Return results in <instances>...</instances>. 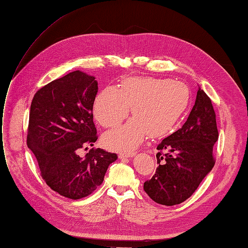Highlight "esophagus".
Returning a JSON list of instances; mask_svg holds the SVG:
<instances>
[{
  "instance_id": "1",
  "label": "esophagus",
  "mask_w": 248,
  "mask_h": 248,
  "mask_svg": "<svg viewBox=\"0 0 248 248\" xmlns=\"http://www.w3.org/2000/svg\"><path fill=\"white\" fill-rule=\"evenodd\" d=\"M134 155H135L134 152H132V153H119L118 157L119 158H129V157H133Z\"/></svg>"
}]
</instances>
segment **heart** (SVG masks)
<instances>
[{
  "instance_id": "1",
  "label": "heart",
  "mask_w": 248,
  "mask_h": 248,
  "mask_svg": "<svg viewBox=\"0 0 248 248\" xmlns=\"http://www.w3.org/2000/svg\"><path fill=\"white\" fill-rule=\"evenodd\" d=\"M190 90L184 82L151 77L124 79L118 90L106 87L97 95L93 113L105 127L121 124L129 114L134 116L125 124L104 135L108 148L133 151L146 136L161 138L169 135L186 111Z\"/></svg>"
}]
</instances>
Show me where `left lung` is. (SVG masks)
<instances>
[{
    "instance_id": "8db88e82",
    "label": "left lung",
    "mask_w": 248,
    "mask_h": 248,
    "mask_svg": "<svg viewBox=\"0 0 248 248\" xmlns=\"http://www.w3.org/2000/svg\"><path fill=\"white\" fill-rule=\"evenodd\" d=\"M217 138L212 100L199 88L186 123L158 144V168L144 183L146 193L162 205L184 202L213 170V148Z\"/></svg>"
}]
</instances>
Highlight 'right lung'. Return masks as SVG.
I'll list each match as a JSON object with an SVG mask.
<instances>
[{
    "mask_svg": "<svg viewBox=\"0 0 248 248\" xmlns=\"http://www.w3.org/2000/svg\"><path fill=\"white\" fill-rule=\"evenodd\" d=\"M97 92L95 78L76 70L41 88L31 105L27 146L47 185L73 200L93 193L117 159L100 148L79 155L98 139L93 122Z\"/></svg>",
    "mask_w": 248,
    "mask_h": 248,
    "instance_id": "1",
    "label": "right lung"
}]
</instances>
